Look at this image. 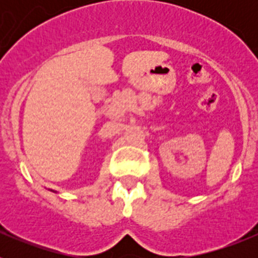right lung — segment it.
<instances>
[{"mask_svg":"<svg viewBox=\"0 0 258 258\" xmlns=\"http://www.w3.org/2000/svg\"><path fill=\"white\" fill-rule=\"evenodd\" d=\"M52 191V190H51ZM52 192H56V191H52Z\"/></svg>","mask_w":258,"mask_h":258,"instance_id":"obj_1","label":"right lung"}]
</instances>
